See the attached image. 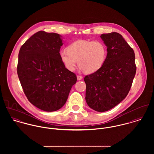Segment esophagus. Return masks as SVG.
<instances>
[{
    "mask_svg": "<svg viewBox=\"0 0 154 154\" xmlns=\"http://www.w3.org/2000/svg\"><path fill=\"white\" fill-rule=\"evenodd\" d=\"M82 78H83V77H82V76H80V75H78V76H77V79H78V81L82 80Z\"/></svg>",
    "mask_w": 154,
    "mask_h": 154,
    "instance_id": "obj_1",
    "label": "esophagus"
}]
</instances>
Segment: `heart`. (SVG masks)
I'll use <instances>...</instances> for the list:
<instances>
[{"label": "heart", "instance_id": "1", "mask_svg": "<svg viewBox=\"0 0 154 154\" xmlns=\"http://www.w3.org/2000/svg\"><path fill=\"white\" fill-rule=\"evenodd\" d=\"M107 47L101 41L79 40L60 52V60L67 69L73 71L78 62L87 73H93L103 66L107 57Z\"/></svg>", "mask_w": 154, "mask_h": 154}]
</instances>
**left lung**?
<instances>
[{
    "label": "left lung",
    "mask_w": 154,
    "mask_h": 154,
    "mask_svg": "<svg viewBox=\"0 0 154 154\" xmlns=\"http://www.w3.org/2000/svg\"><path fill=\"white\" fill-rule=\"evenodd\" d=\"M100 37L107 46L106 61L98 71L84 78L85 100L95 111L104 112L128 95L136 74L134 53L122 35L112 32Z\"/></svg>",
    "instance_id": "1"
}]
</instances>
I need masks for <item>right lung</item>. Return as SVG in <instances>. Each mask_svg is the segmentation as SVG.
Wrapping results in <instances>:
<instances>
[{
    "label": "right lung",
    "mask_w": 154,
    "mask_h": 154,
    "mask_svg": "<svg viewBox=\"0 0 154 154\" xmlns=\"http://www.w3.org/2000/svg\"><path fill=\"white\" fill-rule=\"evenodd\" d=\"M61 37L38 31L22 45L18 54L17 73L26 97L32 105L48 112L65 105L77 81L60 60Z\"/></svg>",
    "instance_id": "1"
}]
</instances>
